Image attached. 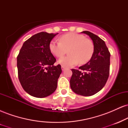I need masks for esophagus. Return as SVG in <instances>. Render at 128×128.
Masks as SVG:
<instances>
[{"mask_svg":"<svg viewBox=\"0 0 128 128\" xmlns=\"http://www.w3.org/2000/svg\"><path fill=\"white\" fill-rule=\"evenodd\" d=\"M61 68H62V71H64V70L66 69V67H64V66H61Z\"/></svg>","mask_w":128,"mask_h":128,"instance_id":"esophagus-1","label":"esophagus"}]
</instances>
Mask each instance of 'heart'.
Segmentation results:
<instances>
[{
	"label": "heart",
	"instance_id": "1",
	"mask_svg": "<svg viewBox=\"0 0 128 128\" xmlns=\"http://www.w3.org/2000/svg\"><path fill=\"white\" fill-rule=\"evenodd\" d=\"M49 49L54 55L61 58L66 53L69 55L58 60L64 67H71L78 63L86 64L90 60L94 52V45L91 40L79 34L70 32L60 38V42L53 40Z\"/></svg>",
	"mask_w": 128,
	"mask_h": 128
}]
</instances>
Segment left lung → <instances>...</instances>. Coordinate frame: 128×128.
I'll return each mask as SVG.
<instances>
[{"instance_id":"8db88e82","label":"left lung","mask_w":128,"mask_h":128,"mask_svg":"<svg viewBox=\"0 0 128 128\" xmlns=\"http://www.w3.org/2000/svg\"><path fill=\"white\" fill-rule=\"evenodd\" d=\"M92 38L94 52L90 60L79 69H72L70 87L75 93L90 96L105 86L110 74V52L103 40L89 31H83Z\"/></svg>"}]
</instances>
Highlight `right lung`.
I'll return each instance as SVG.
<instances>
[{
  "label": "right lung",
  "mask_w": 128,
  "mask_h": 128,
  "mask_svg": "<svg viewBox=\"0 0 128 128\" xmlns=\"http://www.w3.org/2000/svg\"><path fill=\"white\" fill-rule=\"evenodd\" d=\"M56 34L42 32L24 42L17 58L18 77L26 92L36 98H45L56 90L62 72L49 49Z\"/></svg>",
  "instance_id": "add662e5"
}]
</instances>
